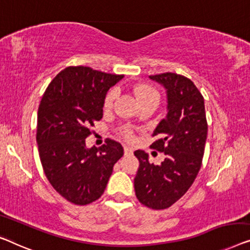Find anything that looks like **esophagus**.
Here are the masks:
<instances>
[{
    "mask_svg": "<svg viewBox=\"0 0 250 250\" xmlns=\"http://www.w3.org/2000/svg\"><path fill=\"white\" fill-rule=\"evenodd\" d=\"M124 153L125 155H131L133 154V149L129 146H124Z\"/></svg>",
    "mask_w": 250,
    "mask_h": 250,
    "instance_id": "esophagus-1",
    "label": "esophagus"
}]
</instances>
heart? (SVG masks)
I'll return each mask as SVG.
<instances>
[{"label":"heart","mask_w":250,"mask_h":250,"mask_svg":"<svg viewBox=\"0 0 250 250\" xmlns=\"http://www.w3.org/2000/svg\"><path fill=\"white\" fill-rule=\"evenodd\" d=\"M134 93H135V97L140 104L149 103V101H155V103H159V99H160V96H159L157 90L147 84L136 85L135 89H134ZM115 98H116V90H110V91L106 95V97H104V109H109V108L113 106ZM123 134H124V136L127 140H133L134 134L131 128L125 127L123 129Z\"/></svg>","instance_id":"b5f03b06"}]
</instances>
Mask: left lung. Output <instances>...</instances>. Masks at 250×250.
<instances>
[{
    "instance_id": "obj_1",
    "label": "left lung",
    "mask_w": 250,
    "mask_h": 250,
    "mask_svg": "<svg viewBox=\"0 0 250 250\" xmlns=\"http://www.w3.org/2000/svg\"><path fill=\"white\" fill-rule=\"evenodd\" d=\"M167 90L168 113L155 127L152 149L164 152L160 165L149 162V154L134 152L140 167L134 178L140 203L153 209L168 208L189 189L203 160L208 122L204 98L193 81L184 75H150Z\"/></svg>"
}]
</instances>
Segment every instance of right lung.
<instances>
[{"mask_svg": "<svg viewBox=\"0 0 250 250\" xmlns=\"http://www.w3.org/2000/svg\"><path fill=\"white\" fill-rule=\"evenodd\" d=\"M123 77L68 66L53 79L39 104L36 140L42 169L54 189L73 204L98 200L124 154L122 144L110 139L100 147L85 146L93 123L103 118L107 91Z\"/></svg>", "mask_w": 250, "mask_h": 250, "instance_id": "add662e5", "label": "right lung"}]
</instances>
